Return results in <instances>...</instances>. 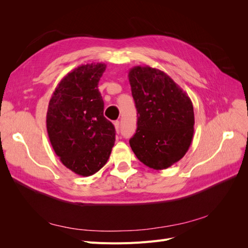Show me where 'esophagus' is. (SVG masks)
I'll use <instances>...</instances> for the list:
<instances>
[{"mask_svg":"<svg viewBox=\"0 0 248 248\" xmlns=\"http://www.w3.org/2000/svg\"><path fill=\"white\" fill-rule=\"evenodd\" d=\"M114 125H115V128H116V132L119 134V132H120V122L119 121H115Z\"/></svg>","mask_w":248,"mask_h":248,"instance_id":"34e87169","label":"esophagus"}]
</instances>
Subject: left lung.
<instances>
[{
    "label": "left lung",
    "instance_id": "1",
    "mask_svg": "<svg viewBox=\"0 0 248 248\" xmlns=\"http://www.w3.org/2000/svg\"><path fill=\"white\" fill-rule=\"evenodd\" d=\"M128 78L138 110L129 144L138 159L154 170L168 169L188 151L194 114L190 98L167 73L136 66Z\"/></svg>",
    "mask_w": 248,
    "mask_h": 248
}]
</instances>
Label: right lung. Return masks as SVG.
<instances>
[{"mask_svg": "<svg viewBox=\"0 0 248 248\" xmlns=\"http://www.w3.org/2000/svg\"><path fill=\"white\" fill-rule=\"evenodd\" d=\"M106 68L104 63L78 66L59 82L48 103L46 128L52 149L67 169L84 177L107 163L116 140L98 90Z\"/></svg>", "mask_w": 248, "mask_h": 248, "instance_id": "obj_1", "label": "right lung"}]
</instances>
